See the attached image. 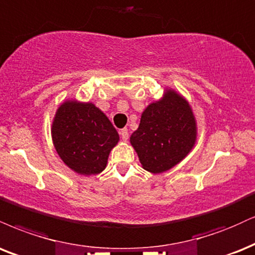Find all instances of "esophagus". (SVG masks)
<instances>
[{"instance_id": "obj_1", "label": "esophagus", "mask_w": 255, "mask_h": 255, "mask_svg": "<svg viewBox=\"0 0 255 255\" xmlns=\"http://www.w3.org/2000/svg\"><path fill=\"white\" fill-rule=\"evenodd\" d=\"M120 135H121L122 140L127 141L128 140V129H127V128H122V129L120 130Z\"/></svg>"}]
</instances>
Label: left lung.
I'll return each mask as SVG.
<instances>
[{"instance_id": "1", "label": "left lung", "mask_w": 255, "mask_h": 255, "mask_svg": "<svg viewBox=\"0 0 255 255\" xmlns=\"http://www.w3.org/2000/svg\"><path fill=\"white\" fill-rule=\"evenodd\" d=\"M196 121L191 107L173 90L151 103L142 113L130 143L145 170L161 173L182 161L196 141Z\"/></svg>"}]
</instances>
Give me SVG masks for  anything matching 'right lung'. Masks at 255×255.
I'll return each instance as SVG.
<instances>
[{
    "mask_svg": "<svg viewBox=\"0 0 255 255\" xmlns=\"http://www.w3.org/2000/svg\"><path fill=\"white\" fill-rule=\"evenodd\" d=\"M119 139L109 119L93 103L64 102L52 124V140L61 160L85 176L102 172Z\"/></svg>",
    "mask_w": 255,
    "mask_h": 255,
    "instance_id": "add662e5",
    "label": "right lung"
}]
</instances>
